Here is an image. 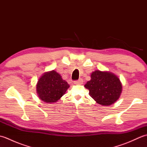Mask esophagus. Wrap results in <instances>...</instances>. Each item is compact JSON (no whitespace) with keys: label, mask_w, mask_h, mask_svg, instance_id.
<instances>
[{"label":"esophagus","mask_w":147,"mask_h":147,"mask_svg":"<svg viewBox=\"0 0 147 147\" xmlns=\"http://www.w3.org/2000/svg\"><path fill=\"white\" fill-rule=\"evenodd\" d=\"M83 83V80L80 78L78 80H76V81H74V85H82Z\"/></svg>","instance_id":"34e87169"}]
</instances>
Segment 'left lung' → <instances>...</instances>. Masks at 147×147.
<instances>
[{
    "mask_svg": "<svg viewBox=\"0 0 147 147\" xmlns=\"http://www.w3.org/2000/svg\"><path fill=\"white\" fill-rule=\"evenodd\" d=\"M85 87L89 90V95L96 103L105 106L116 102L122 92L120 80L108 71H93L91 80L87 82Z\"/></svg>",
    "mask_w": 147,
    "mask_h": 147,
    "instance_id": "8db88e82",
    "label": "left lung"
}]
</instances>
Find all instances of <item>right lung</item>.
Here are the masks:
<instances>
[{"mask_svg": "<svg viewBox=\"0 0 147 147\" xmlns=\"http://www.w3.org/2000/svg\"><path fill=\"white\" fill-rule=\"evenodd\" d=\"M69 85L62 80L55 71L46 72L40 78L36 84V92L39 98L46 103L59 100L69 88Z\"/></svg>", "mask_w": 147, "mask_h": 147, "instance_id": "add662e5", "label": "right lung"}]
</instances>
